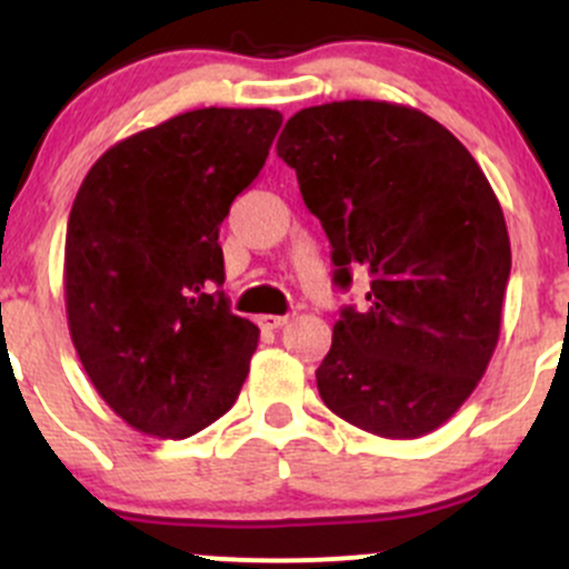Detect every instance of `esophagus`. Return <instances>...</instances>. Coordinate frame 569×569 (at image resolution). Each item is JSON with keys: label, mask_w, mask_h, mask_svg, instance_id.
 <instances>
[{"label": "esophagus", "mask_w": 569, "mask_h": 569, "mask_svg": "<svg viewBox=\"0 0 569 569\" xmlns=\"http://www.w3.org/2000/svg\"><path fill=\"white\" fill-rule=\"evenodd\" d=\"M258 325H261L263 330H280L283 325H289V317H274V313H263V317H258Z\"/></svg>", "instance_id": "34e87169"}]
</instances>
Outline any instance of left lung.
<instances>
[{
    "label": "left lung",
    "instance_id": "8db88e82",
    "mask_svg": "<svg viewBox=\"0 0 569 569\" xmlns=\"http://www.w3.org/2000/svg\"><path fill=\"white\" fill-rule=\"evenodd\" d=\"M330 239L332 283L369 272L317 369L319 396L352 427L410 440L449 421L501 332L512 250L501 203L446 126L388 101L300 109L278 140Z\"/></svg>",
    "mask_w": 569,
    "mask_h": 569
}]
</instances>
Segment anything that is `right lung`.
Instances as JSON below:
<instances>
[{"label": "right lung", "mask_w": 569, "mask_h": 569, "mask_svg": "<svg viewBox=\"0 0 569 569\" xmlns=\"http://www.w3.org/2000/svg\"><path fill=\"white\" fill-rule=\"evenodd\" d=\"M283 114L209 107L112 146L66 233L71 341L101 399L153 438H189L237 401L258 327L226 300L220 226Z\"/></svg>", "instance_id": "right-lung-1"}]
</instances>
